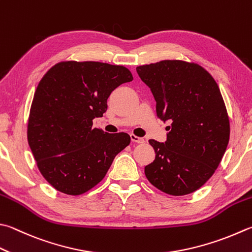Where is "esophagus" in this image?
Returning a JSON list of instances; mask_svg holds the SVG:
<instances>
[{
    "instance_id": "obj_1",
    "label": "esophagus",
    "mask_w": 252,
    "mask_h": 252,
    "mask_svg": "<svg viewBox=\"0 0 252 252\" xmlns=\"http://www.w3.org/2000/svg\"><path fill=\"white\" fill-rule=\"evenodd\" d=\"M130 139H131L132 142H137V144H142V142L145 141L144 138H141V137H138V136H136L134 134L130 135Z\"/></svg>"
}]
</instances>
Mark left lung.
Instances as JSON below:
<instances>
[{
    "label": "left lung",
    "instance_id": "1",
    "mask_svg": "<svg viewBox=\"0 0 252 252\" xmlns=\"http://www.w3.org/2000/svg\"><path fill=\"white\" fill-rule=\"evenodd\" d=\"M156 99L157 116L171 125L167 141L154 139L148 181L163 193L195 192L220 165L229 141V117L214 78L194 63L162 60L136 68Z\"/></svg>",
    "mask_w": 252,
    "mask_h": 252
}]
</instances>
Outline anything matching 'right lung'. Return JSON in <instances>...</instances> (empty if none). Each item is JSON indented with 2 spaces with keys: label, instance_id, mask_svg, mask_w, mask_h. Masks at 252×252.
<instances>
[{
  "label": "right lung",
  "instance_id": "obj_1",
  "mask_svg": "<svg viewBox=\"0 0 252 252\" xmlns=\"http://www.w3.org/2000/svg\"><path fill=\"white\" fill-rule=\"evenodd\" d=\"M131 80L123 65L97 61H61L42 77L31 106L27 139L40 173L57 191L74 196L88 192L130 144L126 132L107 134L92 126L106 112L111 93Z\"/></svg>",
  "mask_w": 252,
  "mask_h": 252
}]
</instances>
